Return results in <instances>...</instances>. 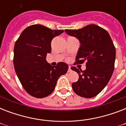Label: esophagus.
Segmentation results:
<instances>
[{
    "instance_id": "34e87169",
    "label": "esophagus",
    "mask_w": 126,
    "mask_h": 126,
    "mask_svg": "<svg viewBox=\"0 0 126 126\" xmlns=\"http://www.w3.org/2000/svg\"><path fill=\"white\" fill-rule=\"evenodd\" d=\"M71 71H72V70H71V67L69 66V69H68V72H69V73H70V72H71Z\"/></svg>"
}]
</instances>
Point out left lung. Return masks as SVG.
<instances>
[{"label":"left lung","instance_id":"left-lung-1","mask_svg":"<svg viewBox=\"0 0 126 126\" xmlns=\"http://www.w3.org/2000/svg\"><path fill=\"white\" fill-rule=\"evenodd\" d=\"M65 31L81 44L74 65L86 61L85 71L71 67L79 75L78 81L72 84L73 91L82 97H94L105 88L113 73L116 49L112 40L105 29L94 24Z\"/></svg>","mask_w":126,"mask_h":126}]
</instances>
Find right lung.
Wrapping results in <instances>:
<instances>
[{
	"instance_id": "right-lung-1",
	"label": "right lung",
	"mask_w": 126,
	"mask_h": 126,
	"mask_svg": "<svg viewBox=\"0 0 126 126\" xmlns=\"http://www.w3.org/2000/svg\"><path fill=\"white\" fill-rule=\"evenodd\" d=\"M63 31L32 25L23 30L15 43V71L23 88L31 96L43 98L50 95L57 79L68 71L66 63L59 62L53 67L46 59L51 51L52 39Z\"/></svg>"
}]
</instances>
